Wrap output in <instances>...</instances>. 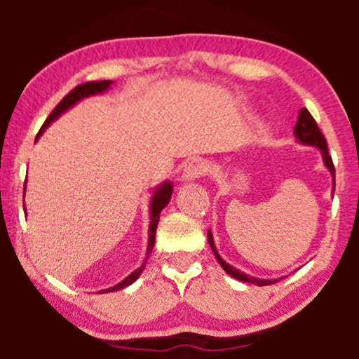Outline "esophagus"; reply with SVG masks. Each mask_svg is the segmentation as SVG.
<instances>
[{"mask_svg":"<svg viewBox=\"0 0 359 359\" xmlns=\"http://www.w3.org/2000/svg\"><path fill=\"white\" fill-rule=\"evenodd\" d=\"M209 173V163L205 160H193L184 166L183 170V178L184 180H196L201 176Z\"/></svg>","mask_w":359,"mask_h":359,"instance_id":"obj_1","label":"esophagus"}]
</instances>
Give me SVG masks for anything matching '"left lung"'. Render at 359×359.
<instances>
[{
	"instance_id": "8db88e82",
	"label": "left lung",
	"mask_w": 359,
	"mask_h": 359,
	"mask_svg": "<svg viewBox=\"0 0 359 359\" xmlns=\"http://www.w3.org/2000/svg\"><path fill=\"white\" fill-rule=\"evenodd\" d=\"M294 134H296L297 140L302 142V144H307V145H313L317 147V149H320L322 155H323V161H325V166L328 170H330V173L333 176V191H335V166H333V161H332V156L328 155V147H327V140L323 134L318 129L316 119H313L311 112H309L306 107H302L301 112H299V119H297V124H296V129H294ZM208 238H209V245L212 247L214 253H215V258L219 259L220 266L224 268V271L230 274V276L238 279V281H243V283H252V284H257V286H268V284H273L276 283L278 279H257L253 276H247V274H243L242 271H238V269H235L233 266H230L229 263H225L222 258L219 257L217 250L214 247V240H212V233H208Z\"/></svg>"
}]
</instances>
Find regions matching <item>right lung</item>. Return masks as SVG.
<instances>
[{"instance_id":"add662e5","label":"right lung","mask_w":359,"mask_h":359,"mask_svg":"<svg viewBox=\"0 0 359 359\" xmlns=\"http://www.w3.org/2000/svg\"><path fill=\"white\" fill-rule=\"evenodd\" d=\"M111 85H112V81L102 80V81L81 83V85H78V86L73 88V90L68 93V95L63 97L60 102H58V104L55 106V109L50 112V116H48L47 119H46V122H43V126L41 127V130H39V134H37L36 139H39V135L42 134V130L46 129L47 126H50V122L55 121L57 117L62 114V112H65L68 109V107H72L73 104H75V102L83 100V97H88V96H91V95H97V93L106 91ZM24 191H26V181H24ZM171 193H173V186H171V183H165L163 186H160V188L155 191L154 198H151V205H150V209H151V220H150L149 247H147V255H149L151 250H154L156 225H158V220H160V212H161V209L166 208V204L170 203ZM145 263H147V259H145L144 264H142L140 268H137L134 273L129 274V276H127L124 281L119 283V284H116V286L111 287V289H104V291H101V292H112V291H119V289L127 287V286H129V284L134 283L135 279L140 276L142 271H144V268H145Z\"/></svg>"}]
</instances>
